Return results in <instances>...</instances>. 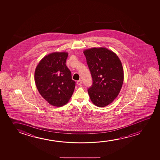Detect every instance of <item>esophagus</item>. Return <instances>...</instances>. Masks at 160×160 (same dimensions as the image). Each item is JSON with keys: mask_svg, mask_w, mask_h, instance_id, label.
<instances>
[{"mask_svg": "<svg viewBox=\"0 0 160 160\" xmlns=\"http://www.w3.org/2000/svg\"><path fill=\"white\" fill-rule=\"evenodd\" d=\"M77 83L78 85H81V84H82V80H79L78 81H77Z\"/></svg>", "mask_w": 160, "mask_h": 160, "instance_id": "obj_1", "label": "esophagus"}]
</instances>
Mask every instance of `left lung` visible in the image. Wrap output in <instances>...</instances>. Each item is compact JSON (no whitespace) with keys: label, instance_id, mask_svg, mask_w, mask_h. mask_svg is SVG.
Instances as JSON below:
<instances>
[{"label":"left lung","instance_id":"obj_1","mask_svg":"<svg viewBox=\"0 0 160 160\" xmlns=\"http://www.w3.org/2000/svg\"><path fill=\"white\" fill-rule=\"evenodd\" d=\"M83 53L93 81L88 90L90 99L94 105L104 107L116 98L122 88L124 75L120 59L104 48L87 49Z\"/></svg>","mask_w":160,"mask_h":160}]
</instances>
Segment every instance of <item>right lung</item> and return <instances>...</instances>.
I'll return each mask as SVG.
<instances>
[{"label":"right lung","mask_w":160,"mask_h":160,"mask_svg":"<svg viewBox=\"0 0 160 160\" xmlns=\"http://www.w3.org/2000/svg\"><path fill=\"white\" fill-rule=\"evenodd\" d=\"M67 52H53L44 57L35 69L34 79L38 90L51 105L61 107L72 96L75 82L66 64Z\"/></svg>","instance_id":"1"}]
</instances>
